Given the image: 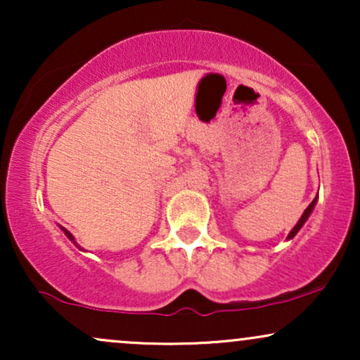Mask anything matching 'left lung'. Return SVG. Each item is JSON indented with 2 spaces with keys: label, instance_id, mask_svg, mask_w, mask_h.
Instances as JSON below:
<instances>
[{
  "label": "left lung",
  "instance_id": "left-lung-1",
  "mask_svg": "<svg viewBox=\"0 0 360 360\" xmlns=\"http://www.w3.org/2000/svg\"><path fill=\"white\" fill-rule=\"evenodd\" d=\"M315 205H316V198H315V200H313V201H311V203H309V205H308V208H307V210H304V213H303V214H301L300 221H298V223H296V225H295V229H292V230H291V232H289V235H288V238H292V237H295V235H296V233H298V232H300V229H301V226H303V225H304V221H307V220H308L309 213H311V212H313V208H315Z\"/></svg>",
  "mask_w": 360,
  "mask_h": 360
}]
</instances>
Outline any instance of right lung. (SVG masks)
Returning <instances> with one entry per match:
<instances>
[{"mask_svg":"<svg viewBox=\"0 0 360 360\" xmlns=\"http://www.w3.org/2000/svg\"><path fill=\"white\" fill-rule=\"evenodd\" d=\"M62 230H64V233H65V235H68V238H69V240H72V242H74V237H72V235H71V233H69V232H68V230H65V229H62Z\"/></svg>","mask_w":360,"mask_h":360,"instance_id":"add662e5","label":"right lung"}]
</instances>
